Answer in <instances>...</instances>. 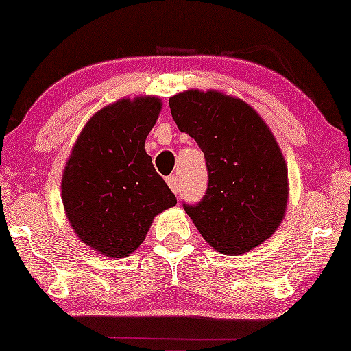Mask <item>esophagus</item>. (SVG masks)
I'll return each instance as SVG.
<instances>
[{
    "instance_id": "esophagus-1",
    "label": "esophagus",
    "mask_w": 351,
    "mask_h": 351,
    "mask_svg": "<svg viewBox=\"0 0 351 351\" xmlns=\"http://www.w3.org/2000/svg\"><path fill=\"white\" fill-rule=\"evenodd\" d=\"M167 185H169V189L174 191V193L177 195L179 193V189H180V180H179V176L174 174V176H169L167 177Z\"/></svg>"
}]
</instances>
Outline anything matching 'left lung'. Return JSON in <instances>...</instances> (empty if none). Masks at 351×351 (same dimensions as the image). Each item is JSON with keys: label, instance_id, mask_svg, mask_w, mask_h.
<instances>
[{"label": "left lung", "instance_id": "1", "mask_svg": "<svg viewBox=\"0 0 351 351\" xmlns=\"http://www.w3.org/2000/svg\"><path fill=\"white\" fill-rule=\"evenodd\" d=\"M169 107L208 167L206 195L185 213L215 251H251L275 233L287 206V166L271 131L251 105L217 90H185Z\"/></svg>", "mask_w": 351, "mask_h": 351}]
</instances>
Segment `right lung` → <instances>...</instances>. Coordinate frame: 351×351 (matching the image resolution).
<instances>
[{"mask_svg": "<svg viewBox=\"0 0 351 351\" xmlns=\"http://www.w3.org/2000/svg\"><path fill=\"white\" fill-rule=\"evenodd\" d=\"M161 107L158 97H136L102 108L86 123L66 161V219L81 241L104 256L136 251L155 215L177 203L145 152Z\"/></svg>", "mask_w": 351, "mask_h": 351, "instance_id": "right-lung-1", "label": "right lung"}]
</instances>
